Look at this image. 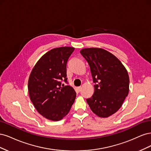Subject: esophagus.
Wrapping results in <instances>:
<instances>
[{
	"mask_svg": "<svg viewBox=\"0 0 151 151\" xmlns=\"http://www.w3.org/2000/svg\"><path fill=\"white\" fill-rule=\"evenodd\" d=\"M77 91H78V92H80V91H81V90H82V87H81V86L77 87Z\"/></svg>",
	"mask_w": 151,
	"mask_h": 151,
	"instance_id": "1",
	"label": "esophagus"
}]
</instances>
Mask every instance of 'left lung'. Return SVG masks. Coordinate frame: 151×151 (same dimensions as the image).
<instances>
[{
	"label": "left lung",
	"instance_id": "8db88e82",
	"mask_svg": "<svg viewBox=\"0 0 151 151\" xmlns=\"http://www.w3.org/2000/svg\"><path fill=\"white\" fill-rule=\"evenodd\" d=\"M88 62L95 84L94 93L86 99L92 111L106 118L119 109L129 91V76L122 62L102 48L81 50Z\"/></svg>",
	"mask_w": 151,
	"mask_h": 151
}]
</instances>
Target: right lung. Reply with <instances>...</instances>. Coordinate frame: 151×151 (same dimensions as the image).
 <instances>
[{
    "label": "right lung",
    "mask_w": 151,
    "mask_h": 151,
    "mask_svg": "<svg viewBox=\"0 0 151 151\" xmlns=\"http://www.w3.org/2000/svg\"><path fill=\"white\" fill-rule=\"evenodd\" d=\"M74 47L53 48L43 55L32 70L28 81L31 102L43 116L48 120H62L69 112L76 93L67 83V62Z\"/></svg>",
    "instance_id": "right-lung-1"
}]
</instances>
